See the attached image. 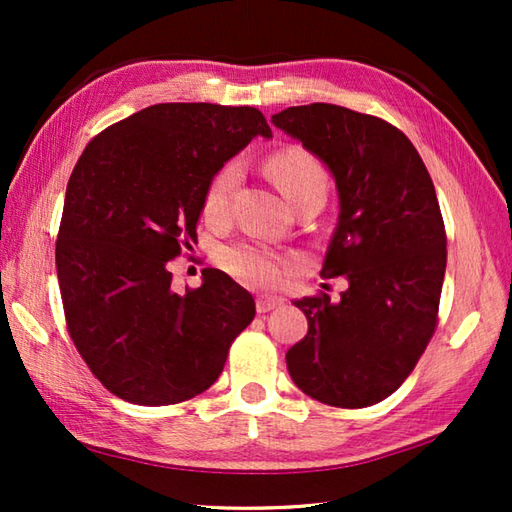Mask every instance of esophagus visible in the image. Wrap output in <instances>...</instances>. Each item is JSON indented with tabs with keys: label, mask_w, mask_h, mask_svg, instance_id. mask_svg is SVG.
Instances as JSON below:
<instances>
[{
	"label": "esophagus",
	"mask_w": 512,
	"mask_h": 512,
	"mask_svg": "<svg viewBox=\"0 0 512 512\" xmlns=\"http://www.w3.org/2000/svg\"><path fill=\"white\" fill-rule=\"evenodd\" d=\"M281 303H284V299L273 297V295H259V297H257V312H259V314L270 312V310L279 308Z\"/></svg>",
	"instance_id": "esophagus-1"
}]
</instances>
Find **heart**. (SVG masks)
<instances>
[{"label":"heart","mask_w":512,"mask_h":512,"mask_svg":"<svg viewBox=\"0 0 512 512\" xmlns=\"http://www.w3.org/2000/svg\"><path fill=\"white\" fill-rule=\"evenodd\" d=\"M266 171L292 206H299L306 200L325 202V195H328V173H325L321 162L303 147H286L275 151L266 162ZM237 182V162H228V165L215 173L209 187H206L202 202L206 220H226ZM220 262L228 273L248 281V284L275 286L288 273L292 257L279 255L275 250L259 244H235L222 250Z\"/></svg>","instance_id":"heart-1"}]
</instances>
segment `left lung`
I'll return each instance as SVG.
<instances>
[{"label":"left lung","mask_w":512,"mask_h":512,"mask_svg":"<svg viewBox=\"0 0 512 512\" xmlns=\"http://www.w3.org/2000/svg\"><path fill=\"white\" fill-rule=\"evenodd\" d=\"M273 123L332 171L341 213L321 277L347 279L339 301H295L308 334L288 350V372L323 405H376L405 383L438 325L447 233L436 189L411 140L383 118L310 103Z\"/></svg>","instance_id":"8db88e82"}]
</instances>
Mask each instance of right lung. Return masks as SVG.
Masks as SVG:
<instances>
[{
  "label": "right lung",
  "mask_w": 512,
  "mask_h": 512,
  "mask_svg": "<svg viewBox=\"0 0 512 512\" xmlns=\"http://www.w3.org/2000/svg\"><path fill=\"white\" fill-rule=\"evenodd\" d=\"M255 136L257 107L158 103L90 140L65 189L57 277L70 339L90 372L134 405H176L209 389L255 319L222 270L178 295L169 262L195 242L204 193Z\"/></svg>",
  "instance_id": "right-lung-1"
}]
</instances>
